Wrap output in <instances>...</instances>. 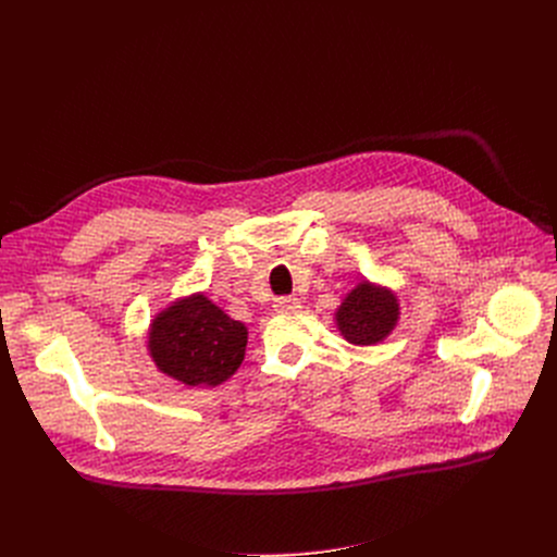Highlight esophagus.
<instances>
[{
	"label": "esophagus",
	"instance_id": "1",
	"mask_svg": "<svg viewBox=\"0 0 557 557\" xmlns=\"http://www.w3.org/2000/svg\"><path fill=\"white\" fill-rule=\"evenodd\" d=\"M275 311H288V313H294V311H298L302 305H300V300L296 298V296H282V298H277L275 300Z\"/></svg>",
	"mask_w": 557,
	"mask_h": 557
}]
</instances>
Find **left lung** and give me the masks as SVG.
Returning a JSON list of instances; mask_svg holds the SVG:
<instances>
[{"label": "left lung", "instance_id": "8db88e82", "mask_svg": "<svg viewBox=\"0 0 557 557\" xmlns=\"http://www.w3.org/2000/svg\"><path fill=\"white\" fill-rule=\"evenodd\" d=\"M399 302L386 286L359 282L336 309V327L352 345L382 343L397 325Z\"/></svg>", "mask_w": 557, "mask_h": 557}]
</instances>
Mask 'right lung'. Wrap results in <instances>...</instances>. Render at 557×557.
Returning a JSON list of instances; mask_svg holds the SVG:
<instances>
[{
    "mask_svg": "<svg viewBox=\"0 0 557 557\" xmlns=\"http://www.w3.org/2000/svg\"><path fill=\"white\" fill-rule=\"evenodd\" d=\"M248 330L202 294L175 300L149 327V355L185 386L214 388L244 361Z\"/></svg>",
    "mask_w": 557,
    "mask_h": 557,
    "instance_id": "add662e5",
    "label": "right lung"
}]
</instances>
